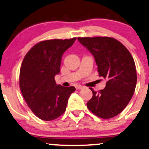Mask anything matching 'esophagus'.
<instances>
[{
  "label": "esophagus",
  "mask_w": 149,
  "mask_h": 149,
  "mask_svg": "<svg viewBox=\"0 0 149 149\" xmlns=\"http://www.w3.org/2000/svg\"><path fill=\"white\" fill-rule=\"evenodd\" d=\"M76 89H82L84 88V87H83V86H81V85H76Z\"/></svg>",
  "instance_id": "esophagus-1"
}]
</instances>
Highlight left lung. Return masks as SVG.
<instances>
[{
    "instance_id": "left-lung-1",
    "label": "left lung",
    "mask_w": 149,
    "mask_h": 149,
    "mask_svg": "<svg viewBox=\"0 0 149 149\" xmlns=\"http://www.w3.org/2000/svg\"><path fill=\"white\" fill-rule=\"evenodd\" d=\"M78 42L92 53L100 77L107 80L100 92L92 91L87 106L92 113L110 119L128 105L137 84L135 64L128 50L115 39L107 37H78Z\"/></svg>"
}]
</instances>
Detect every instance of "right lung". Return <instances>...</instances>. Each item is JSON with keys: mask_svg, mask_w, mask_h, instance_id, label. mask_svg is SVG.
<instances>
[{"mask_svg": "<svg viewBox=\"0 0 149 149\" xmlns=\"http://www.w3.org/2000/svg\"><path fill=\"white\" fill-rule=\"evenodd\" d=\"M76 38L43 41L34 46L23 59L19 85L28 107L39 119L51 121L65 112L74 87L57 85L62 57Z\"/></svg>", "mask_w": 149, "mask_h": 149, "instance_id": "right-lung-1", "label": "right lung"}]
</instances>
